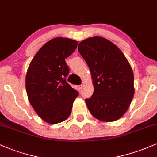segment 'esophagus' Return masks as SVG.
<instances>
[{
	"label": "esophagus",
	"mask_w": 157,
	"mask_h": 157,
	"mask_svg": "<svg viewBox=\"0 0 157 157\" xmlns=\"http://www.w3.org/2000/svg\"><path fill=\"white\" fill-rule=\"evenodd\" d=\"M82 87H83V85H78V86H77V89H78V90H82Z\"/></svg>",
	"instance_id": "esophagus-1"
}]
</instances>
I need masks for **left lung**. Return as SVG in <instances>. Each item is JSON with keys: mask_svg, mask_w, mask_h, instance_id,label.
Listing matches in <instances>:
<instances>
[{"mask_svg": "<svg viewBox=\"0 0 157 157\" xmlns=\"http://www.w3.org/2000/svg\"><path fill=\"white\" fill-rule=\"evenodd\" d=\"M78 50L88 65L94 94L85 102L90 114L99 121L112 122L121 118L134 96V75L123 52L100 36L87 38Z\"/></svg>", "mask_w": 157, "mask_h": 157, "instance_id": "obj_1", "label": "left lung"}]
</instances>
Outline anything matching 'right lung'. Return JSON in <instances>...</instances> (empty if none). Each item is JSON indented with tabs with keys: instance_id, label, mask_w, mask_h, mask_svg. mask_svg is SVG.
Instances as JSON below:
<instances>
[{
	"instance_id": "add662e5",
	"label": "right lung",
	"mask_w": 157,
	"mask_h": 157,
	"mask_svg": "<svg viewBox=\"0 0 157 157\" xmlns=\"http://www.w3.org/2000/svg\"><path fill=\"white\" fill-rule=\"evenodd\" d=\"M77 45L78 42L71 39H52L40 48L28 69L25 85L29 102L48 124H58L68 118L78 96L66 81L70 69L65 61Z\"/></svg>"
}]
</instances>
